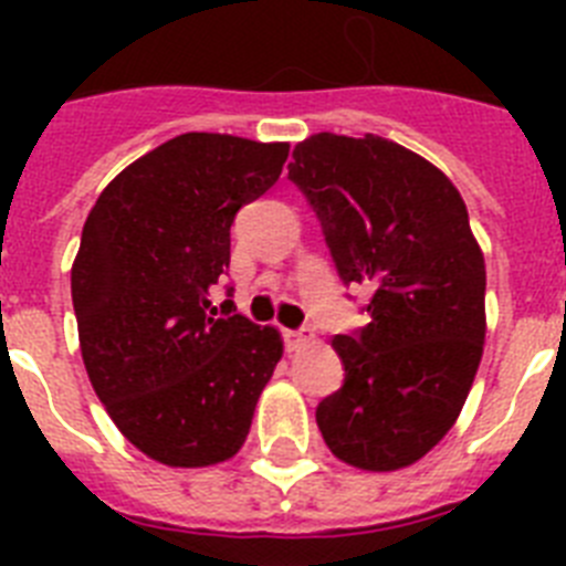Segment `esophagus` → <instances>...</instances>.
Listing matches in <instances>:
<instances>
[{
    "mask_svg": "<svg viewBox=\"0 0 566 566\" xmlns=\"http://www.w3.org/2000/svg\"><path fill=\"white\" fill-rule=\"evenodd\" d=\"M280 334H283V343H286L289 352H297L300 345L306 343V334L300 332V328H283Z\"/></svg>",
    "mask_w": 566,
    "mask_h": 566,
    "instance_id": "34e87169",
    "label": "esophagus"
}]
</instances>
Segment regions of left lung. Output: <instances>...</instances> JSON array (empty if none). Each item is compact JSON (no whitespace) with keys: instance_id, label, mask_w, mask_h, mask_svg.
<instances>
[{"instance_id":"left-lung-1","label":"left lung","mask_w":566,"mask_h":566,"mask_svg":"<svg viewBox=\"0 0 566 566\" xmlns=\"http://www.w3.org/2000/svg\"><path fill=\"white\" fill-rule=\"evenodd\" d=\"M289 178L339 280L371 292L368 323L332 339L345 379L317 405L319 433L354 468L413 464L451 431L482 359L484 258L468 207L433 164L379 135H312Z\"/></svg>"}]
</instances>
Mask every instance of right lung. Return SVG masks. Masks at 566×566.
I'll use <instances>...</instances> for the list:
<instances>
[{
	"label": "right lung",
	"mask_w": 566,
	"mask_h": 566,
	"mask_svg": "<svg viewBox=\"0 0 566 566\" xmlns=\"http://www.w3.org/2000/svg\"><path fill=\"white\" fill-rule=\"evenodd\" d=\"M286 158L289 144L184 133L90 209L70 277L84 368L118 431L155 462L207 468L247 442L283 343L232 300L212 306V286L229 269L234 214Z\"/></svg>",
	"instance_id": "add662e5"
}]
</instances>
